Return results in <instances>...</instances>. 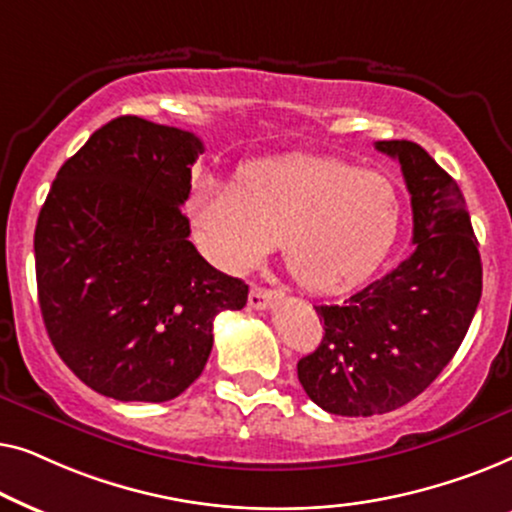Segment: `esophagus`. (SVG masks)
<instances>
[{
  "mask_svg": "<svg viewBox=\"0 0 512 512\" xmlns=\"http://www.w3.org/2000/svg\"><path fill=\"white\" fill-rule=\"evenodd\" d=\"M275 300H277V291L265 289V286H251L249 307H254V310H265V307H270Z\"/></svg>",
  "mask_w": 512,
  "mask_h": 512,
  "instance_id": "obj_1",
  "label": "esophagus"
}]
</instances>
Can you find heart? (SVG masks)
<instances>
[{"mask_svg":"<svg viewBox=\"0 0 512 512\" xmlns=\"http://www.w3.org/2000/svg\"><path fill=\"white\" fill-rule=\"evenodd\" d=\"M191 212L202 247L223 268H254L282 242L286 270L300 286L342 293L391 254L403 198L389 174L293 153L256 163L237 184L202 179Z\"/></svg>","mask_w":512,"mask_h":512,"instance_id":"obj_1","label":"heart"}]
</instances>
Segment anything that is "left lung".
<instances>
[{"mask_svg": "<svg viewBox=\"0 0 512 512\" xmlns=\"http://www.w3.org/2000/svg\"><path fill=\"white\" fill-rule=\"evenodd\" d=\"M401 163L412 205L405 261L342 305H317L324 338L298 361L319 408L342 417L384 415L417 398L466 338L482 296V263L457 181L408 139L377 142Z\"/></svg>", "mask_w": 512, "mask_h": 512, "instance_id": "left-lung-1", "label": "left lung"}]
</instances>
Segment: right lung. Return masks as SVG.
I'll return each instance as SVG.
<instances>
[{
	"label": "right lung",
	"mask_w": 512,
	"mask_h": 512,
	"mask_svg": "<svg viewBox=\"0 0 512 512\" xmlns=\"http://www.w3.org/2000/svg\"><path fill=\"white\" fill-rule=\"evenodd\" d=\"M205 146L193 132L121 116L60 167L34 230L44 326L69 370L116 401L165 403L198 380L214 317L249 286L188 240L181 205Z\"/></svg>",
	"instance_id": "obj_1"
}]
</instances>
